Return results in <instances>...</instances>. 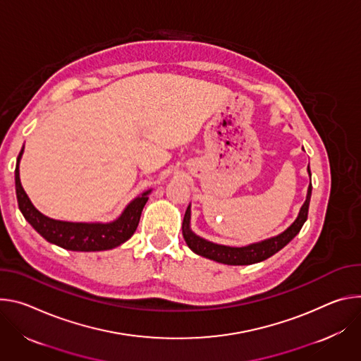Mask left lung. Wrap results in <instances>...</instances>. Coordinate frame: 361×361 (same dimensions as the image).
I'll return each mask as SVG.
<instances>
[{
	"instance_id": "left-lung-1",
	"label": "left lung",
	"mask_w": 361,
	"mask_h": 361,
	"mask_svg": "<svg viewBox=\"0 0 361 361\" xmlns=\"http://www.w3.org/2000/svg\"><path fill=\"white\" fill-rule=\"evenodd\" d=\"M310 180H311V172L308 166ZM311 183L308 186L307 199L304 205L300 209V214L297 219L283 232L276 236H272L265 241L255 243L247 247H226V245H218L214 243L207 241V239L197 236L190 231V205L188 207L183 222H182V233L188 247L197 255L205 257L208 259H214L221 264L226 265H251L255 262H261L274 254H276L279 250H283L291 239L301 231L304 222L308 216V207H310V199H311Z\"/></svg>"
}]
</instances>
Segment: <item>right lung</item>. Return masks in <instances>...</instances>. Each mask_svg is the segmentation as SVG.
<instances>
[{
	"label": "right lung",
	"mask_w": 361,
	"mask_h": 361,
	"mask_svg": "<svg viewBox=\"0 0 361 361\" xmlns=\"http://www.w3.org/2000/svg\"><path fill=\"white\" fill-rule=\"evenodd\" d=\"M24 152V146L17 157L16 166V193L18 208L24 215L25 221L42 235L46 241L61 247L68 251H106L118 247L120 244L126 243L128 239L135 233L143 207L147 202V195L152 192L150 189L143 192L140 196L125 208L116 221L107 224H87V222H66L51 219L43 215L34 208L30 197L21 186L20 180V160Z\"/></svg>",
	"instance_id": "1"
}]
</instances>
